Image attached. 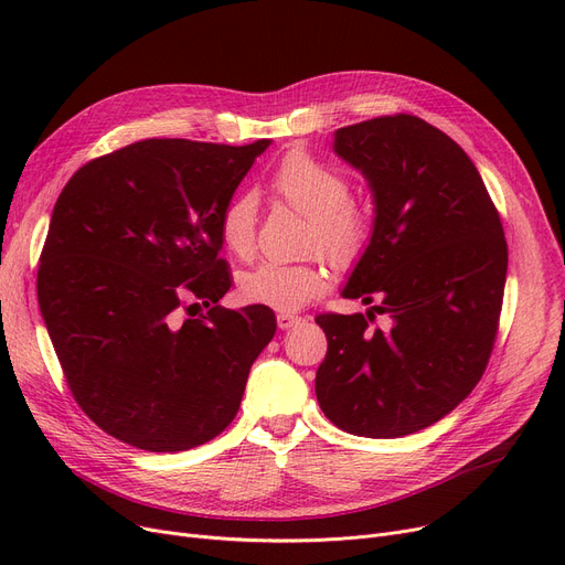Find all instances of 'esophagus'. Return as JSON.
<instances>
[{
  "label": "esophagus",
  "mask_w": 565,
  "mask_h": 565,
  "mask_svg": "<svg viewBox=\"0 0 565 565\" xmlns=\"http://www.w3.org/2000/svg\"><path fill=\"white\" fill-rule=\"evenodd\" d=\"M302 318L300 316H295V313H286V311H281V313H277V324H279V330H290L292 324H298Z\"/></svg>",
  "instance_id": "34e87169"
}]
</instances>
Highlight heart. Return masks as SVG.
Instances as JSON below:
<instances>
[{
	"label": "heart",
	"instance_id": "1",
	"mask_svg": "<svg viewBox=\"0 0 565 565\" xmlns=\"http://www.w3.org/2000/svg\"><path fill=\"white\" fill-rule=\"evenodd\" d=\"M273 192L295 213L307 217L305 249L318 252L337 270H350L366 254L375 217L373 211L350 199V183L337 169L307 151L286 153L270 175ZM258 203L252 194H235L220 213L222 247L235 258H249L256 249ZM328 273L318 260L258 263L237 277L241 298L277 311H295L320 298Z\"/></svg>",
	"mask_w": 565,
	"mask_h": 565
}]
</instances>
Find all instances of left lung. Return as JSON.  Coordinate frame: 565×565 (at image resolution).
Masks as SVG:
<instances>
[{"label":"left lung","instance_id":"obj_1","mask_svg":"<svg viewBox=\"0 0 565 565\" xmlns=\"http://www.w3.org/2000/svg\"><path fill=\"white\" fill-rule=\"evenodd\" d=\"M334 153L369 181L375 228L343 298L388 316L320 313L328 354L318 405L360 437L424 430L481 380L499 330L509 247L483 178L424 118L377 116L337 130Z\"/></svg>","mask_w":565,"mask_h":565}]
</instances>
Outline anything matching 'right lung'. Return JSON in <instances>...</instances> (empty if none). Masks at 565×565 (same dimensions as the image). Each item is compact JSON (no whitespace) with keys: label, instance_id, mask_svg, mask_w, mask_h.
<instances>
[{"label":"right lung","instance_id":"right-lung-1","mask_svg":"<svg viewBox=\"0 0 565 565\" xmlns=\"http://www.w3.org/2000/svg\"><path fill=\"white\" fill-rule=\"evenodd\" d=\"M267 146L135 141L77 169L54 203L39 307L77 405L130 447L217 437L277 332L263 305L220 307V213Z\"/></svg>","mask_w":565,"mask_h":565}]
</instances>
